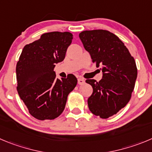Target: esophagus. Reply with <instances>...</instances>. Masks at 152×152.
I'll use <instances>...</instances> for the list:
<instances>
[{
	"label": "esophagus",
	"instance_id": "esophagus-1",
	"mask_svg": "<svg viewBox=\"0 0 152 152\" xmlns=\"http://www.w3.org/2000/svg\"><path fill=\"white\" fill-rule=\"evenodd\" d=\"M85 79H83V78H79L78 79V84L79 85H83L85 83Z\"/></svg>",
	"mask_w": 152,
	"mask_h": 152
}]
</instances>
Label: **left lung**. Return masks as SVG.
<instances>
[{
  "label": "left lung",
  "mask_w": 152,
  "mask_h": 152,
  "mask_svg": "<svg viewBox=\"0 0 152 152\" xmlns=\"http://www.w3.org/2000/svg\"><path fill=\"white\" fill-rule=\"evenodd\" d=\"M84 48L97 67L101 66L99 82L87 79L93 88L88 99L90 111L101 118H108L124 108L131 97L137 77V68L124 43L106 30L84 31L79 34Z\"/></svg>",
  "instance_id": "left-lung-1"
}]
</instances>
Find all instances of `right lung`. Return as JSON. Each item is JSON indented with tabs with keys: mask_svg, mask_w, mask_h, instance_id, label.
<instances>
[{
	"mask_svg": "<svg viewBox=\"0 0 152 152\" xmlns=\"http://www.w3.org/2000/svg\"><path fill=\"white\" fill-rule=\"evenodd\" d=\"M72 39L69 32L53 31L22 49L16 64L17 91L30 114L38 120L58 117L77 84L74 75L59 79L54 71L55 64L64 59Z\"/></svg>",
	"mask_w": 152,
	"mask_h": 152,
	"instance_id": "add662e5",
	"label": "right lung"
}]
</instances>
